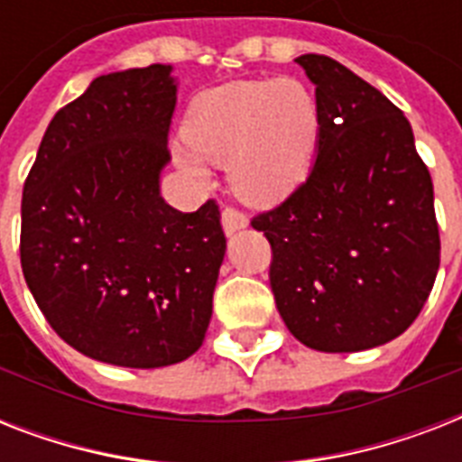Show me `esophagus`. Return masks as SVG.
<instances>
[{"label":"esophagus","instance_id":"obj_1","mask_svg":"<svg viewBox=\"0 0 462 462\" xmlns=\"http://www.w3.org/2000/svg\"><path fill=\"white\" fill-rule=\"evenodd\" d=\"M246 225H249V220H246V216L242 213V210L232 208V206H227V208L223 210L225 235H235V232L242 230V227H246Z\"/></svg>","mask_w":462,"mask_h":462}]
</instances>
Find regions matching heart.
Masks as SVG:
<instances>
[{"label":"heart","instance_id":"b5f03b06","mask_svg":"<svg viewBox=\"0 0 462 462\" xmlns=\"http://www.w3.org/2000/svg\"><path fill=\"white\" fill-rule=\"evenodd\" d=\"M187 148L177 151L189 174L206 162L227 165L232 191L254 206L288 199L314 158L319 105L297 79L232 81L196 97L184 119Z\"/></svg>","mask_w":462,"mask_h":462}]
</instances>
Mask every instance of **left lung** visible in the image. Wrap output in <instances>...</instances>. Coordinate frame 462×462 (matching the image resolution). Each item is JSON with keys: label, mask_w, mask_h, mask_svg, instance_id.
Returning <instances> with one entry per match:
<instances>
[{"label": "left lung", "mask_w": 462, "mask_h": 462, "mask_svg": "<svg viewBox=\"0 0 462 462\" xmlns=\"http://www.w3.org/2000/svg\"><path fill=\"white\" fill-rule=\"evenodd\" d=\"M297 64L316 86L319 153L307 180L252 217L271 245V290L292 336L357 352L415 321L437 281L431 174L408 117L326 54Z\"/></svg>", "instance_id": "left-lung-1"}]
</instances>
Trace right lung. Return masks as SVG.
Here are the masks:
<instances>
[{"instance_id":"right-lung-1","label":"right lung","mask_w":462,"mask_h":462,"mask_svg":"<svg viewBox=\"0 0 462 462\" xmlns=\"http://www.w3.org/2000/svg\"><path fill=\"white\" fill-rule=\"evenodd\" d=\"M170 67L97 76L40 141L21 199V268L54 333L93 359L177 365L201 347L225 256L220 208L167 206Z\"/></svg>"}]
</instances>
